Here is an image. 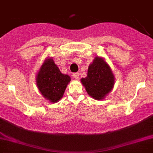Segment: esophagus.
I'll use <instances>...</instances> for the list:
<instances>
[{"label": "esophagus", "instance_id": "34e87169", "mask_svg": "<svg viewBox=\"0 0 153 153\" xmlns=\"http://www.w3.org/2000/svg\"><path fill=\"white\" fill-rule=\"evenodd\" d=\"M73 76H74V77L75 78V79H77L78 78H79V74H78V73H75V74H74Z\"/></svg>", "mask_w": 153, "mask_h": 153}]
</instances>
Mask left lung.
<instances>
[{
    "label": "left lung",
    "instance_id": "8db88e82",
    "mask_svg": "<svg viewBox=\"0 0 153 153\" xmlns=\"http://www.w3.org/2000/svg\"><path fill=\"white\" fill-rule=\"evenodd\" d=\"M80 81L91 98L103 100L113 90L115 76L104 58L97 56L88 66V76Z\"/></svg>",
    "mask_w": 153,
    "mask_h": 153
}]
</instances>
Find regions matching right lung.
Returning <instances> with one entry per match:
<instances>
[{
  "label": "right lung",
  "instance_id": "right-lung-1",
  "mask_svg": "<svg viewBox=\"0 0 153 153\" xmlns=\"http://www.w3.org/2000/svg\"><path fill=\"white\" fill-rule=\"evenodd\" d=\"M71 78L62 74L51 57L45 60L36 76V84L40 94L51 103H56L63 97Z\"/></svg>",
  "mask_w": 153,
  "mask_h": 153
}]
</instances>
